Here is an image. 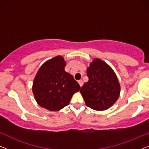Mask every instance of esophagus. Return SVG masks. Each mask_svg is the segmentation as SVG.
I'll use <instances>...</instances> for the list:
<instances>
[{
	"instance_id": "obj_1",
	"label": "esophagus",
	"mask_w": 149,
	"mask_h": 149,
	"mask_svg": "<svg viewBox=\"0 0 149 149\" xmlns=\"http://www.w3.org/2000/svg\"><path fill=\"white\" fill-rule=\"evenodd\" d=\"M78 83H79V84H80V86H82V85H83V81H82V80H78Z\"/></svg>"
}]
</instances>
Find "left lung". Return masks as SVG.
I'll list each match as a JSON object with an SVG mask.
<instances>
[{"label":"left lung","mask_w":149,"mask_h":149,"mask_svg":"<svg viewBox=\"0 0 149 149\" xmlns=\"http://www.w3.org/2000/svg\"><path fill=\"white\" fill-rule=\"evenodd\" d=\"M88 81L80 89L87 107L104 111L112 107L120 93V84L116 73L108 64L95 58L86 69Z\"/></svg>","instance_id":"obj_1"}]
</instances>
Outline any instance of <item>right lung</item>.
<instances>
[{"label": "right lung", "mask_w": 149, "mask_h": 149, "mask_svg": "<svg viewBox=\"0 0 149 149\" xmlns=\"http://www.w3.org/2000/svg\"><path fill=\"white\" fill-rule=\"evenodd\" d=\"M66 62L61 56L48 60L39 68L33 82L32 91L39 106L58 111L69 104L80 86L66 72Z\"/></svg>", "instance_id": "right-lung-1"}]
</instances>
